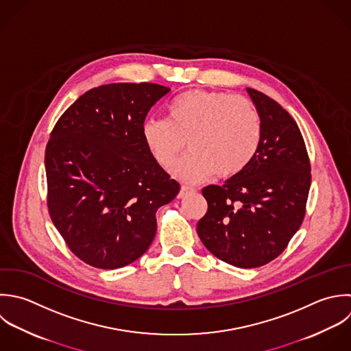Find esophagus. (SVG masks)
Wrapping results in <instances>:
<instances>
[{
  "label": "esophagus",
  "mask_w": 351,
  "mask_h": 351,
  "mask_svg": "<svg viewBox=\"0 0 351 351\" xmlns=\"http://www.w3.org/2000/svg\"><path fill=\"white\" fill-rule=\"evenodd\" d=\"M193 191H194L193 187H190V186H182V187H180V191H179V194H178V198H183V197H186L189 193H193Z\"/></svg>",
  "instance_id": "34e87169"
}]
</instances>
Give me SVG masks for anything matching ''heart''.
<instances>
[{
	"instance_id": "obj_1",
	"label": "heart",
	"mask_w": 351,
	"mask_h": 351,
	"mask_svg": "<svg viewBox=\"0 0 351 351\" xmlns=\"http://www.w3.org/2000/svg\"><path fill=\"white\" fill-rule=\"evenodd\" d=\"M143 141L153 158L171 168L184 147L190 152L173 173L184 182H201L217 173L242 172L261 142V119L242 97L208 90H189L167 105V119L145 121Z\"/></svg>"
}]
</instances>
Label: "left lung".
Instances as JSON below:
<instances>
[{
    "label": "left lung",
    "instance_id": "8db88e82",
    "mask_svg": "<svg viewBox=\"0 0 351 351\" xmlns=\"http://www.w3.org/2000/svg\"><path fill=\"white\" fill-rule=\"evenodd\" d=\"M261 119L250 164L223 186L202 189L208 212L197 224L205 247L238 268L275 260L300 230L311 189V162L295 120L268 95L246 88Z\"/></svg>",
    "mask_w": 351,
    "mask_h": 351
}]
</instances>
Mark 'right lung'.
I'll return each instance as SVG.
<instances>
[{
    "mask_svg": "<svg viewBox=\"0 0 351 351\" xmlns=\"http://www.w3.org/2000/svg\"><path fill=\"white\" fill-rule=\"evenodd\" d=\"M171 88L112 83L88 90L56 123L45 153L47 206L72 253L99 269L138 260L160 206L180 186L150 154L142 128Z\"/></svg>",
    "mask_w": 351,
    "mask_h": 351,
    "instance_id": "add662e5",
    "label": "right lung"
}]
</instances>
